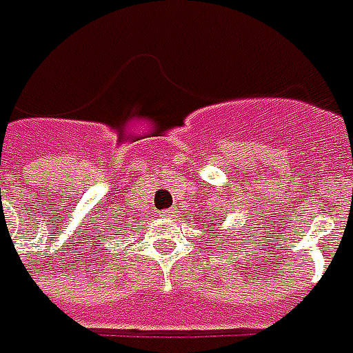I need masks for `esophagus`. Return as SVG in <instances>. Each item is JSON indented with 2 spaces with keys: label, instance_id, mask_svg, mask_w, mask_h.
<instances>
[{
  "label": "esophagus",
  "instance_id": "34e87169",
  "mask_svg": "<svg viewBox=\"0 0 353 353\" xmlns=\"http://www.w3.org/2000/svg\"><path fill=\"white\" fill-rule=\"evenodd\" d=\"M174 214V208H171V210H163V212H160V216L161 217H171Z\"/></svg>",
  "mask_w": 353,
  "mask_h": 353
}]
</instances>
